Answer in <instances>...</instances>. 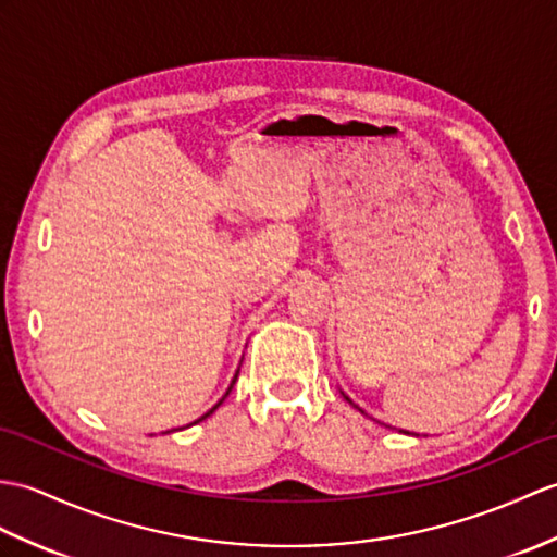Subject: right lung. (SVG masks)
Returning a JSON list of instances; mask_svg holds the SVG:
<instances>
[{"label": "right lung", "instance_id": "add662e5", "mask_svg": "<svg viewBox=\"0 0 557 557\" xmlns=\"http://www.w3.org/2000/svg\"><path fill=\"white\" fill-rule=\"evenodd\" d=\"M235 380H237V374H235ZM232 384H235V382H232ZM232 384H230V389H232ZM230 389H227V394H230ZM227 394H225V396H227ZM220 404H223V400H220ZM220 404H215V406H213V408H211L209 412H206V416H203V418H199L197 422H201V420H206V418H209V416H211V412H213V410H215V408H218ZM197 422H194V424H197Z\"/></svg>", "mask_w": 557, "mask_h": 557}]
</instances>
